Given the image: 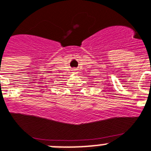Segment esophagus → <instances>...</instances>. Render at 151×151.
Segmentation results:
<instances>
[{"label": "esophagus", "mask_w": 151, "mask_h": 151, "mask_svg": "<svg viewBox=\"0 0 151 151\" xmlns=\"http://www.w3.org/2000/svg\"><path fill=\"white\" fill-rule=\"evenodd\" d=\"M73 73H78V71H77V70H76V69H73Z\"/></svg>", "instance_id": "1"}]
</instances>
